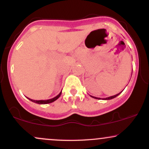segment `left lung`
Returning a JSON list of instances; mask_svg holds the SVG:
<instances>
[{"instance_id":"1","label":"left lung","mask_w":149,"mask_h":149,"mask_svg":"<svg viewBox=\"0 0 149 149\" xmlns=\"http://www.w3.org/2000/svg\"><path fill=\"white\" fill-rule=\"evenodd\" d=\"M120 94V93H118V94H117V95H114V96H111V97H107V98H105V99H104V100H112V99L115 98V97H117L118 95H119ZM91 97H93V98H95V99H97V100H100V98H97V97H92V96H91Z\"/></svg>"}]
</instances>
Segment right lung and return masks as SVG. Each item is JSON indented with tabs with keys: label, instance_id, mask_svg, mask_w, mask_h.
I'll list each match as a JSON object with an SVG mask.
<instances>
[{
	"label": "right lung",
	"instance_id": "add662e5",
	"mask_svg": "<svg viewBox=\"0 0 149 149\" xmlns=\"http://www.w3.org/2000/svg\"><path fill=\"white\" fill-rule=\"evenodd\" d=\"M61 94V91L60 92V93L57 95V96H56L55 97H54V98H52V99H49V100H31V99H29V98H28V99L29 100L31 101V102H34V103H36L38 104H47L52 103V102H54L55 100H57V99L60 97Z\"/></svg>",
	"mask_w": 149,
	"mask_h": 149
}]
</instances>
